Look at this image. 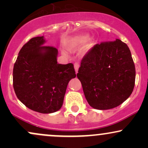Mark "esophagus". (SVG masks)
Returning <instances> with one entry per match:
<instances>
[{"instance_id":"34e87169","label":"esophagus","mask_w":148,"mask_h":148,"mask_svg":"<svg viewBox=\"0 0 148 148\" xmlns=\"http://www.w3.org/2000/svg\"><path fill=\"white\" fill-rule=\"evenodd\" d=\"M79 64L78 62H75L74 63V69H75L76 73L78 72V70H79Z\"/></svg>"}]
</instances>
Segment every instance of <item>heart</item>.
Here are the masks:
<instances>
[{"mask_svg":"<svg viewBox=\"0 0 148 148\" xmlns=\"http://www.w3.org/2000/svg\"><path fill=\"white\" fill-rule=\"evenodd\" d=\"M90 40V36L88 34H81L69 38L67 42V45L71 48H75L85 45Z\"/></svg>","mask_w":148,"mask_h":148,"instance_id":"heart-1","label":"heart"}]
</instances>
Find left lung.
<instances>
[{"mask_svg":"<svg viewBox=\"0 0 148 148\" xmlns=\"http://www.w3.org/2000/svg\"><path fill=\"white\" fill-rule=\"evenodd\" d=\"M92 108H113L133 92L136 69L128 46L120 40L97 44L83 58L77 73Z\"/></svg>","mask_w":148,"mask_h":148,"instance_id":"left-lung-1","label":"left lung"}]
</instances>
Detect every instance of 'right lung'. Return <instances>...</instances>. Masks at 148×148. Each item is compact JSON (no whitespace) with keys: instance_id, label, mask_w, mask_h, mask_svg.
<instances>
[{"instance_id":"right-lung-1","label":"right lung","mask_w":148,"mask_h":148,"mask_svg":"<svg viewBox=\"0 0 148 148\" xmlns=\"http://www.w3.org/2000/svg\"><path fill=\"white\" fill-rule=\"evenodd\" d=\"M45 42L44 36L35 37L23 46L13 69V87L28 108L51 113L62 107L67 85L76 74L72 63H58V49L44 46Z\"/></svg>"}]
</instances>
